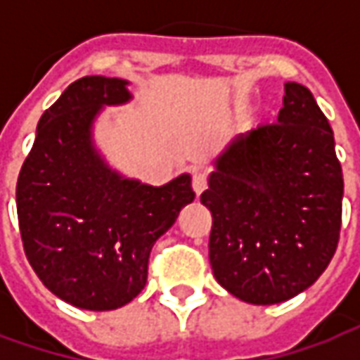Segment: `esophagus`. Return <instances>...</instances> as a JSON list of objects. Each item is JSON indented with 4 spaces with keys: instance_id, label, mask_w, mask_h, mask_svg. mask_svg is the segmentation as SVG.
<instances>
[{
    "instance_id": "obj_1",
    "label": "esophagus",
    "mask_w": 360,
    "mask_h": 360,
    "mask_svg": "<svg viewBox=\"0 0 360 360\" xmlns=\"http://www.w3.org/2000/svg\"><path fill=\"white\" fill-rule=\"evenodd\" d=\"M208 185V177H206V173L204 172H195L193 173V191H195L196 195H200L204 188Z\"/></svg>"
}]
</instances>
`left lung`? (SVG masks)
<instances>
[{"label":"left lung","instance_id":"left-lung-1","mask_svg":"<svg viewBox=\"0 0 360 360\" xmlns=\"http://www.w3.org/2000/svg\"><path fill=\"white\" fill-rule=\"evenodd\" d=\"M212 164L200 202L219 285L250 304L309 289L338 249L343 200L333 131L310 90L287 82L278 123L237 134Z\"/></svg>","mask_w":360,"mask_h":360}]
</instances>
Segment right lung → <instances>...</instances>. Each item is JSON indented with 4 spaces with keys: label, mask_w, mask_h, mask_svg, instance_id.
Returning <instances> with one entry per match:
<instances>
[{
    "label": "right lung",
    "mask_w": 360,
    "mask_h": 360,
    "mask_svg": "<svg viewBox=\"0 0 360 360\" xmlns=\"http://www.w3.org/2000/svg\"><path fill=\"white\" fill-rule=\"evenodd\" d=\"M131 82L82 77L42 113L17 181L25 252L36 276L61 301L113 310L146 285L154 243L195 200L191 175L162 187L125 177L98 150L103 108L131 102Z\"/></svg>",
    "instance_id": "right-lung-1"
}]
</instances>
